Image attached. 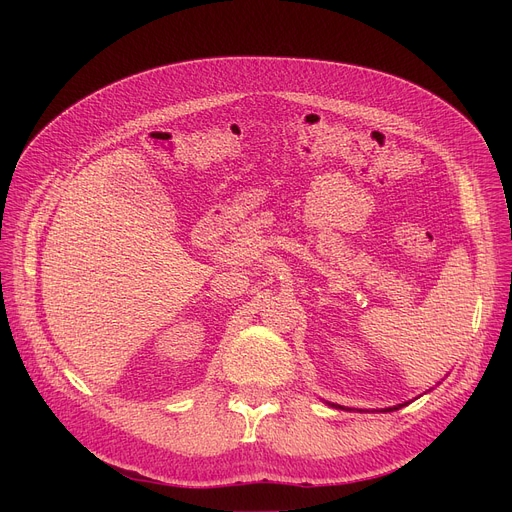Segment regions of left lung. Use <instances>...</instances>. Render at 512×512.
Returning a JSON list of instances; mask_svg holds the SVG:
<instances>
[{"label": "left lung", "mask_w": 512, "mask_h": 512, "mask_svg": "<svg viewBox=\"0 0 512 512\" xmlns=\"http://www.w3.org/2000/svg\"><path fill=\"white\" fill-rule=\"evenodd\" d=\"M400 407H402V405H400ZM338 409H342V407H338ZM386 411H392V409H386ZM394 411H396V409H394Z\"/></svg>", "instance_id": "obj_1"}]
</instances>
